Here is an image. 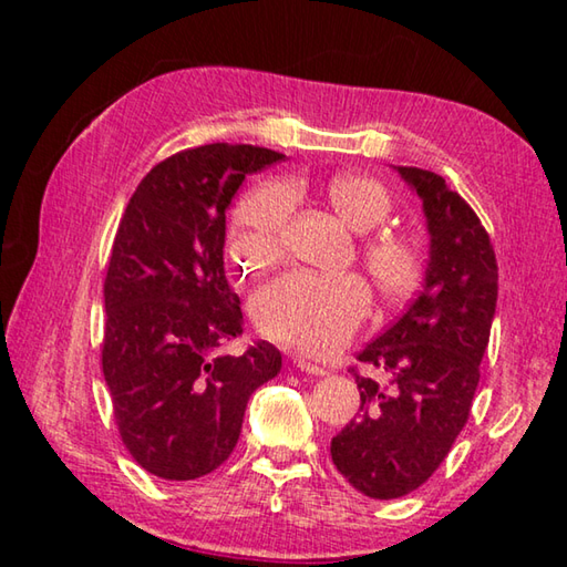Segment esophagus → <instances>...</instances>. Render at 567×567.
<instances>
[{
	"label": "esophagus",
	"instance_id": "esophagus-1",
	"mask_svg": "<svg viewBox=\"0 0 567 567\" xmlns=\"http://www.w3.org/2000/svg\"><path fill=\"white\" fill-rule=\"evenodd\" d=\"M295 364H297V368H300L302 372H307V375H328V370H324L322 364H315V362L305 360V358H295Z\"/></svg>",
	"mask_w": 567,
	"mask_h": 567
}]
</instances>
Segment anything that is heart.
I'll return each mask as SVG.
<instances>
[{
    "label": "heart",
    "instance_id": "b5f03b06",
    "mask_svg": "<svg viewBox=\"0 0 567 567\" xmlns=\"http://www.w3.org/2000/svg\"><path fill=\"white\" fill-rule=\"evenodd\" d=\"M297 185L257 187L235 209L229 229V257L245 272H260L282 255L287 219ZM322 203L358 235L378 229L392 213L390 192L378 179L344 172L322 187ZM360 260L385 297H402L420 275V255L408 237L380 233L360 245ZM368 287L354 275L290 272L265 285L252 300V320L265 338L302 352L322 354L350 338L368 312Z\"/></svg>",
    "mask_w": 567,
    "mask_h": 567
}]
</instances>
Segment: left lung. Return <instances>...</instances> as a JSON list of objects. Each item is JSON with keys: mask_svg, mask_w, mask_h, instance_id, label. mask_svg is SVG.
Here are the masks:
<instances>
[{"mask_svg": "<svg viewBox=\"0 0 567 567\" xmlns=\"http://www.w3.org/2000/svg\"><path fill=\"white\" fill-rule=\"evenodd\" d=\"M422 203L430 252L422 290L358 360L360 412L332 437V463L362 495L402 497L443 463L473 405L497 305V262L485 227L435 172L395 167Z\"/></svg>", "mask_w": 567, "mask_h": 567, "instance_id": "8db88e82", "label": "left lung"}]
</instances>
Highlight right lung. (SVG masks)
<instances>
[{"label": "right lung", "mask_w": 567, "mask_h": 567, "mask_svg": "<svg viewBox=\"0 0 567 567\" xmlns=\"http://www.w3.org/2000/svg\"><path fill=\"white\" fill-rule=\"evenodd\" d=\"M252 145H205L150 169L114 235L104 280L102 372L130 455L162 480L213 473L233 453L247 400L282 368L243 334L225 277V213L247 175L280 162Z\"/></svg>", "instance_id": "right-lung-1"}]
</instances>
